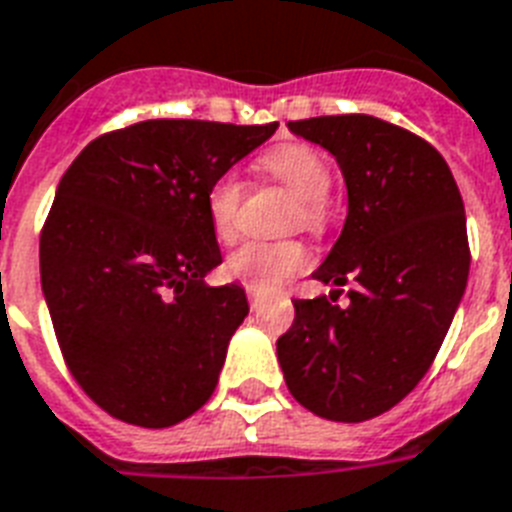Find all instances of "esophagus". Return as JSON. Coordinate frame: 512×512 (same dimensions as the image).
<instances>
[{
	"instance_id": "obj_1",
	"label": "esophagus",
	"mask_w": 512,
	"mask_h": 512,
	"mask_svg": "<svg viewBox=\"0 0 512 512\" xmlns=\"http://www.w3.org/2000/svg\"><path fill=\"white\" fill-rule=\"evenodd\" d=\"M247 297H249V305H252V310H257V307L263 305V294L255 292V289H247Z\"/></svg>"
}]
</instances>
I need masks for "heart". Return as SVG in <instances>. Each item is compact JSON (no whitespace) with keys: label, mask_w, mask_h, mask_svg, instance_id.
<instances>
[{"label":"heart","mask_w":512,"mask_h":512,"mask_svg":"<svg viewBox=\"0 0 512 512\" xmlns=\"http://www.w3.org/2000/svg\"><path fill=\"white\" fill-rule=\"evenodd\" d=\"M257 173L294 194L292 228H302L310 234L326 231L331 165L318 149L299 141L278 144L260 155ZM242 202L244 184L234 173H223L207 189V218L220 242H231L236 236ZM305 265L307 249L299 242H247L228 255L226 273L249 289L270 292L286 284Z\"/></svg>","instance_id":"obj_1"}]
</instances>
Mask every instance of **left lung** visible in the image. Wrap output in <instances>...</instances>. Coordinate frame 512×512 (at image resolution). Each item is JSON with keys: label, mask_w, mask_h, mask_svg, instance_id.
<instances>
[{"label": "left lung", "mask_w": 512, "mask_h": 512, "mask_svg": "<svg viewBox=\"0 0 512 512\" xmlns=\"http://www.w3.org/2000/svg\"><path fill=\"white\" fill-rule=\"evenodd\" d=\"M294 134L336 157L347 220L315 278L352 284L350 305L294 299L276 342L294 400L328 421L392 410L434 363L471 268L465 207L444 157L373 115L292 120Z\"/></svg>", "instance_id": "left-lung-1"}]
</instances>
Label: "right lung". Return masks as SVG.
I'll use <instances>...</instances> for the list:
<instances>
[{"mask_svg": "<svg viewBox=\"0 0 512 512\" xmlns=\"http://www.w3.org/2000/svg\"><path fill=\"white\" fill-rule=\"evenodd\" d=\"M278 123L141 120L102 134L60 178L39 242L41 289L68 371L105 413L144 429L210 400L242 286H207L223 260L207 189Z\"/></svg>", "mask_w": 512, "mask_h": 512, "instance_id": "1", "label": "right lung"}]
</instances>
